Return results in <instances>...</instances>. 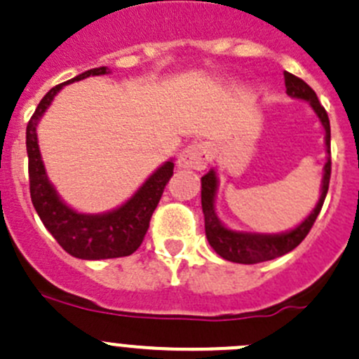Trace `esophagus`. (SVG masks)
<instances>
[{"label": "esophagus", "instance_id": "34e87169", "mask_svg": "<svg viewBox=\"0 0 359 359\" xmlns=\"http://www.w3.org/2000/svg\"><path fill=\"white\" fill-rule=\"evenodd\" d=\"M211 158H212V151L208 143H194L190 144V147L184 148V150H181L178 157V165L180 168L202 171V169L208 168Z\"/></svg>", "mask_w": 359, "mask_h": 359}]
</instances>
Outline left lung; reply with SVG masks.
I'll list each match as a JSON object with an SVG mask.
<instances>
[{"instance_id":"1","label":"left lung","mask_w":359,"mask_h":359,"mask_svg":"<svg viewBox=\"0 0 359 359\" xmlns=\"http://www.w3.org/2000/svg\"><path fill=\"white\" fill-rule=\"evenodd\" d=\"M285 85L286 94L292 97L304 99V101L311 102L312 109L318 115L319 122L325 127V141H326V154H328V161L325 164V175L321 181V197L316 208L312 209L311 215L300 223L297 229L290 230L285 233H250V232H236L223 225L218 219L215 212V195L216 188H218V180H216L215 171H209L208 175L202 176V212H204V226H205V237H208L209 244L212 250L219 255L222 258L229 262H236V264H262V262L274 260V258L283 257V255L290 253L295 250L302 241L307 237L311 232L312 225H314L316 218H318L319 211L323 208L326 194H328L330 187V175H332V161H330V120L328 113L323 108L319 102L316 92L305 83L304 80L292 73L285 71Z\"/></svg>"}]
</instances>
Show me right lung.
Here are the masks:
<instances>
[{
	"instance_id": "1",
	"label": "right lung",
	"mask_w": 359,
	"mask_h": 359,
	"mask_svg": "<svg viewBox=\"0 0 359 359\" xmlns=\"http://www.w3.org/2000/svg\"><path fill=\"white\" fill-rule=\"evenodd\" d=\"M109 69L106 66L94 67L78 74L73 80L55 85L45 94L27 122L26 148L29 158V191L31 201L38 216L47 226L48 232L62 246L64 251L81 260H104V258H120L133 255L143 243L147 230L150 226V218L161 201L168 181L171 180L175 164L165 162L154 175L143 183V187L115 211L104 215H83L59 198L57 191L50 184L41 161L40 147H38L36 127L41 115L47 111L55 94L67 83L83 80L95 74H106Z\"/></svg>"
}]
</instances>
